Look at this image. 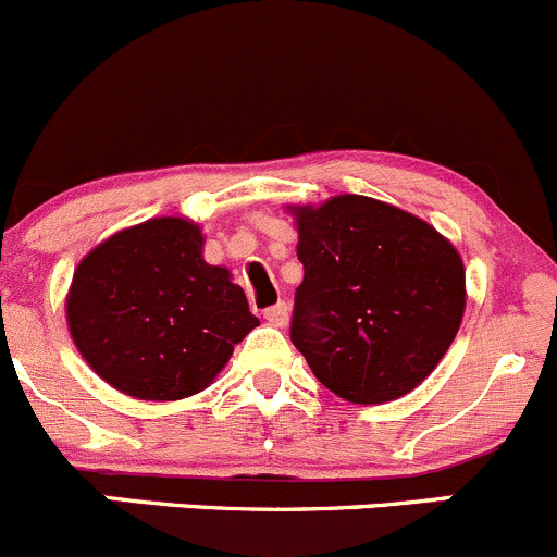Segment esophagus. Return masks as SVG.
Here are the masks:
<instances>
[{
	"label": "esophagus",
	"instance_id": "obj_1",
	"mask_svg": "<svg viewBox=\"0 0 557 557\" xmlns=\"http://www.w3.org/2000/svg\"><path fill=\"white\" fill-rule=\"evenodd\" d=\"M265 319L273 327H286V322H289V306H286V302H276V306L268 308Z\"/></svg>",
	"mask_w": 557,
	"mask_h": 557
}]
</instances>
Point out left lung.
Listing matches in <instances>:
<instances>
[{"label":"left lung","instance_id":"obj_1","mask_svg":"<svg viewBox=\"0 0 557 557\" xmlns=\"http://www.w3.org/2000/svg\"><path fill=\"white\" fill-rule=\"evenodd\" d=\"M302 284L292 344L349 404H387L442 362L466 311L463 257L425 219L362 195L289 206Z\"/></svg>","mask_w":557,"mask_h":557}]
</instances>
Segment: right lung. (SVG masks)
I'll list each match as a JSON object with an SVG mask.
<instances>
[{
  "label": "right lung",
  "instance_id": "1",
  "mask_svg": "<svg viewBox=\"0 0 557 557\" xmlns=\"http://www.w3.org/2000/svg\"><path fill=\"white\" fill-rule=\"evenodd\" d=\"M206 235L159 216L94 246L70 284L67 327L99 379L137 400L206 389L260 324L233 273L208 265Z\"/></svg>",
  "mask_w": 557,
  "mask_h": 557
}]
</instances>
